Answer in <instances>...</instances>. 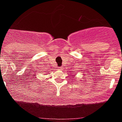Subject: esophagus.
I'll return each mask as SVG.
<instances>
[{"mask_svg": "<svg viewBox=\"0 0 122 122\" xmlns=\"http://www.w3.org/2000/svg\"><path fill=\"white\" fill-rule=\"evenodd\" d=\"M58 69H59V70H62V67H59V68H58Z\"/></svg>", "mask_w": 122, "mask_h": 122, "instance_id": "34e87169", "label": "esophagus"}]
</instances>
